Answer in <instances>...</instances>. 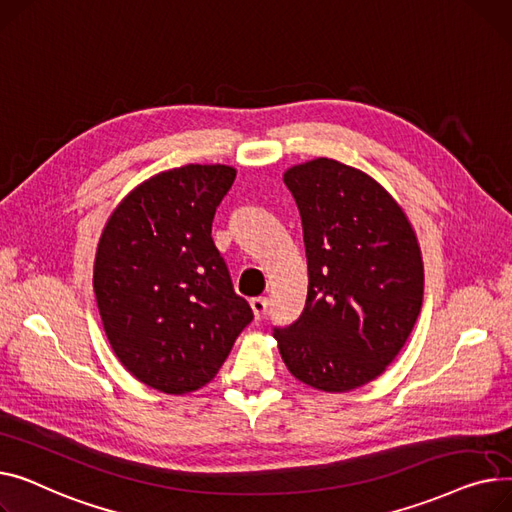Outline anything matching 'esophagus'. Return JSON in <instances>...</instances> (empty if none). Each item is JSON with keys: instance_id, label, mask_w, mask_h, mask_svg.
Listing matches in <instances>:
<instances>
[{"instance_id": "obj_1", "label": "esophagus", "mask_w": 512, "mask_h": 512, "mask_svg": "<svg viewBox=\"0 0 512 512\" xmlns=\"http://www.w3.org/2000/svg\"><path fill=\"white\" fill-rule=\"evenodd\" d=\"M250 306H252V312H254L256 320H260L266 314L268 299L266 297H254V299H250Z\"/></svg>"}]
</instances>
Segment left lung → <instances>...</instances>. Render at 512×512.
Segmentation results:
<instances>
[{
    "label": "left lung",
    "instance_id": "8db88e82",
    "mask_svg": "<svg viewBox=\"0 0 512 512\" xmlns=\"http://www.w3.org/2000/svg\"><path fill=\"white\" fill-rule=\"evenodd\" d=\"M283 182L302 217L308 297L273 337L299 382L349 393L407 343L424 302L422 250L401 204L364 171L320 157Z\"/></svg>",
    "mask_w": 512,
    "mask_h": 512
}]
</instances>
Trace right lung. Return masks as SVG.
Returning a JSON list of instances; mask_svg holds the SVG:
<instances>
[{
	"label": "right lung",
	"mask_w": 512,
	"mask_h": 512,
	"mask_svg": "<svg viewBox=\"0 0 512 512\" xmlns=\"http://www.w3.org/2000/svg\"><path fill=\"white\" fill-rule=\"evenodd\" d=\"M235 173L190 163L148 177L99 239L93 287L109 345L134 378L167 395L213 380L254 318L210 237Z\"/></svg>",
	"instance_id": "right-lung-1"
}]
</instances>
